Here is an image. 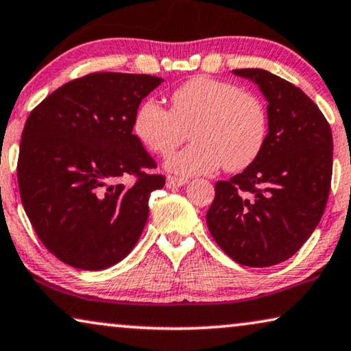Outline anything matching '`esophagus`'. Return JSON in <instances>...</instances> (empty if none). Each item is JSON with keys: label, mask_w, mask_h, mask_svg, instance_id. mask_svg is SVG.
I'll return each instance as SVG.
<instances>
[{"label": "esophagus", "mask_w": 351, "mask_h": 351, "mask_svg": "<svg viewBox=\"0 0 351 351\" xmlns=\"http://www.w3.org/2000/svg\"><path fill=\"white\" fill-rule=\"evenodd\" d=\"M187 180H184V178H176V176H167V187L169 189H175V187H181V186H186L187 184Z\"/></svg>", "instance_id": "obj_1"}]
</instances>
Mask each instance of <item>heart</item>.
Masks as SVG:
<instances>
[{
	"mask_svg": "<svg viewBox=\"0 0 351 351\" xmlns=\"http://www.w3.org/2000/svg\"><path fill=\"white\" fill-rule=\"evenodd\" d=\"M133 130L147 149L170 156L191 130L192 145L171 156L167 169L182 176L208 175L253 164L267 135V114L258 98L234 84L199 76L178 87L171 110L154 100L138 108Z\"/></svg>",
	"mask_w": 351,
	"mask_h": 351,
	"instance_id": "heart-1",
	"label": "heart"
}]
</instances>
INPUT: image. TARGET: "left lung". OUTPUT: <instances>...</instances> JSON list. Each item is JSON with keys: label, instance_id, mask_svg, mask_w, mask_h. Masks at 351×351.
<instances>
[{"label": "left lung", "instance_id": "1", "mask_svg": "<svg viewBox=\"0 0 351 351\" xmlns=\"http://www.w3.org/2000/svg\"><path fill=\"white\" fill-rule=\"evenodd\" d=\"M267 100L269 132L241 173L218 181L206 224L235 263L270 267L298 253L322 219L332 176V133L318 106L259 68L234 70Z\"/></svg>", "mask_w": 351, "mask_h": 351}]
</instances>
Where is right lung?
Instances as JSON below:
<instances>
[{"mask_svg": "<svg viewBox=\"0 0 351 351\" xmlns=\"http://www.w3.org/2000/svg\"><path fill=\"white\" fill-rule=\"evenodd\" d=\"M162 77L92 73L58 87L29 112L17 180L22 205L51 253L82 270L125 258L145 229L152 191L165 178L133 135L141 100ZM125 177H135L130 186Z\"/></svg>", "mask_w": 351, "mask_h": 351, "instance_id": "add662e5", "label": "right lung"}]
</instances>
